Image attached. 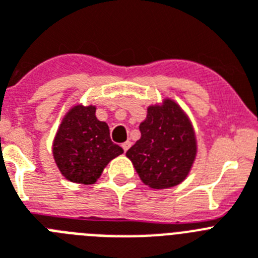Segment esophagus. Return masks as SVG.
Returning a JSON list of instances; mask_svg holds the SVG:
<instances>
[{
	"label": "esophagus",
	"instance_id": "34e87169",
	"mask_svg": "<svg viewBox=\"0 0 258 258\" xmlns=\"http://www.w3.org/2000/svg\"><path fill=\"white\" fill-rule=\"evenodd\" d=\"M131 141H126V142H124V144L121 145V146H122V149H124V152H126L127 149L131 148Z\"/></svg>",
	"mask_w": 258,
	"mask_h": 258
}]
</instances>
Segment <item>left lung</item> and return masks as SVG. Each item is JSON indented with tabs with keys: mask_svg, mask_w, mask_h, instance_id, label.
<instances>
[{
	"mask_svg": "<svg viewBox=\"0 0 258 258\" xmlns=\"http://www.w3.org/2000/svg\"><path fill=\"white\" fill-rule=\"evenodd\" d=\"M141 138L126 152L142 182L150 188H170L191 171L198 153L190 117L172 99L148 106L140 124Z\"/></svg>",
	"mask_w": 258,
	"mask_h": 258,
	"instance_id": "8db88e82",
	"label": "left lung"
}]
</instances>
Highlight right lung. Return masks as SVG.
<instances>
[{"label": "right lung", "instance_id": "1", "mask_svg": "<svg viewBox=\"0 0 258 258\" xmlns=\"http://www.w3.org/2000/svg\"><path fill=\"white\" fill-rule=\"evenodd\" d=\"M122 153L110 140L108 124L97 120L95 105L72 106L52 141V155L61 175L87 186L97 182L106 165Z\"/></svg>", "mask_w": 258, "mask_h": 258}]
</instances>
